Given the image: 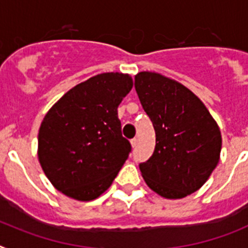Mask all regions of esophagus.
Wrapping results in <instances>:
<instances>
[{
    "mask_svg": "<svg viewBox=\"0 0 248 248\" xmlns=\"http://www.w3.org/2000/svg\"><path fill=\"white\" fill-rule=\"evenodd\" d=\"M137 143H139V140H137V139L131 140V146H132V147H136Z\"/></svg>",
    "mask_w": 248,
    "mask_h": 248,
    "instance_id": "1",
    "label": "esophagus"
}]
</instances>
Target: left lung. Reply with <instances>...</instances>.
I'll return each mask as SVG.
<instances>
[{
    "label": "left lung",
    "mask_w": 248,
    "mask_h": 248,
    "mask_svg": "<svg viewBox=\"0 0 248 248\" xmlns=\"http://www.w3.org/2000/svg\"><path fill=\"white\" fill-rule=\"evenodd\" d=\"M135 87L156 132L150 160L140 165L146 185L167 200L196 192L216 169L221 131L204 103L191 90L161 73L142 71Z\"/></svg>",
    "instance_id": "8db88e82"
}]
</instances>
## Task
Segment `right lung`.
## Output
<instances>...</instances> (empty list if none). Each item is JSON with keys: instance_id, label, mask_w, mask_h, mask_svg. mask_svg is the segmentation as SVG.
Listing matches in <instances>:
<instances>
[{"instance_id": "add662e5", "label": "right lung", "mask_w": 248, "mask_h": 248, "mask_svg": "<svg viewBox=\"0 0 248 248\" xmlns=\"http://www.w3.org/2000/svg\"><path fill=\"white\" fill-rule=\"evenodd\" d=\"M133 86L128 73L105 72L72 87L38 130L37 156L49 182L77 201L109 188L131 151L117 107Z\"/></svg>"}]
</instances>
